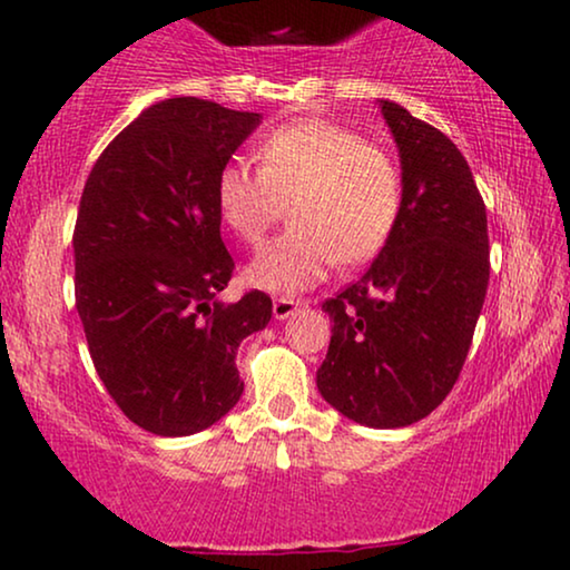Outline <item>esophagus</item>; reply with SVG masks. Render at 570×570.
I'll list each match as a JSON object with an SVG mask.
<instances>
[{
    "mask_svg": "<svg viewBox=\"0 0 570 570\" xmlns=\"http://www.w3.org/2000/svg\"><path fill=\"white\" fill-rule=\"evenodd\" d=\"M301 306H303V303L295 301V298H275V303H272V314H275V318L283 322V318H291Z\"/></svg>",
    "mask_w": 570,
    "mask_h": 570,
    "instance_id": "1",
    "label": "esophagus"
}]
</instances>
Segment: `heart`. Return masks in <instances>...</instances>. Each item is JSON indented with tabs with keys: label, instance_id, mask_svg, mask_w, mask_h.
I'll return each mask as SVG.
<instances>
[{
	"label": "heart",
	"instance_id": "obj_1",
	"mask_svg": "<svg viewBox=\"0 0 570 570\" xmlns=\"http://www.w3.org/2000/svg\"><path fill=\"white\" fill-rule=\"evenodd\" d=\"M256 160L259 170L225 163L215 202L246 246H259L287 207L293 228L248 264V279L264 291L301 293L337 262L373 259L400 220V166L353 129L324 119L285 124L262 139Z\"/></svg>",
	"mask_w": 570,
	"mask_h": 570
}]
</instances>
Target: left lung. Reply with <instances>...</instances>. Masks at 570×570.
Returning a JSON list of instances; mask_svg holds the SVG:
<instances>
[{
  "label": "left lung",
  "instance_id": "1",
  "mask_svg": "<svg viewBox=\"0 0 570 570\" xmlns=\"http://www.w3.org/2000/svg\"><path fill=\"white\" fill-rule=\"evenodd\" d=\"M402 158V213L361 279L322 303L332 340L316 386L368 428L417 423L446 400L490 279L488 213L441 129L381 100Z\"/></svg>",
  "mask_w": 570,
  "mask_h": 570
}]
</instances>
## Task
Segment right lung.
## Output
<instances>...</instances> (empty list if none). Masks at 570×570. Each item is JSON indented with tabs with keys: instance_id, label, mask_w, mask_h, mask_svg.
Segmentation results:
<instances>
[{
	"instance_id": "add662e5",
	"label": "right lung",
	"mask_w": 570,
	"mask_h": 570,
	"mask_svg": "<svg viewBox=\"0 0 570 570\" xmlns=\"http://www.w3.org/2000/svg\"><path fill=\"white\" fill-rule=\"evenodd\" d=\"M259 114L168 98L116 135L75 223V306L106 392L155 435H191L244 394L238 345L272 298L220 303L236 262L220 238L217 174Z\"/></svg>"
}]
</instances>
